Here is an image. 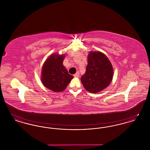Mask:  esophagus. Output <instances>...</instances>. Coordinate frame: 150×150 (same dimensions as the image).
I'll return each mask as SVG.
<instances>
[{
  "mask_svg": "<svg viewBox=\"0 0 150 150\" xmlns=\"http://www.w3.org/2000/svg\"><path fill=\"white\" fill-rule=\"evenodd\" d=\"M79 75H80V73H79V72L78 71L76 72V73L75 74H74V76L75 77H79Z\"/></svg>",
  "mask_w": 150,
  "mask_h": 150,
  "instance_id": "esophagus-1",
  "label": "esophagus"
}]
</instances>
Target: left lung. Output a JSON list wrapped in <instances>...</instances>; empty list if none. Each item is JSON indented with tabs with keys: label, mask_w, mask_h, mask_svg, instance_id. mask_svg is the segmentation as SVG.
I'll use <instances>...</instances> for the list:
<instances>
[{
	"label": "left lung",
	"mask_w": 150,
	"mask_h": 150,
	"mask_svg": "<svg viewBox=\"0 0 150 150\" xmlns=\"http://www.w3.org/2000/svg\"><path fill=\"white\" fill-rule=\"evenodd\" d=\"M85 74L81 78L84 88L96 93L110 85L113 77V68L110 60L100 52H91L88 57Z\"/></svg>",
	"instance_id": "left-lung-1"
}]
</instances>
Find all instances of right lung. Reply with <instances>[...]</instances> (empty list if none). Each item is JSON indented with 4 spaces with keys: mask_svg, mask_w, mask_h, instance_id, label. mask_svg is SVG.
Returning a JSON list of instances; mask_svg holds the SVG:
<instances>
[{
    "mask_svg": "<svg viewBox=\"0 0 150 150\" xmlns=\"http://www.w3.org/2000/svg\"><path fill=\"white\" fill-rule=\"evenodd\" d=\"M65 56L53 54L48 57L43 65L42 81L46 88L53 92H62L66 88L73 76L63 66Z\"/></svg>",
    "mask_w": 150,
    "mask_h": 150,
    "instance_id": "1",
    "label": "right lung"
}]
</instances>
